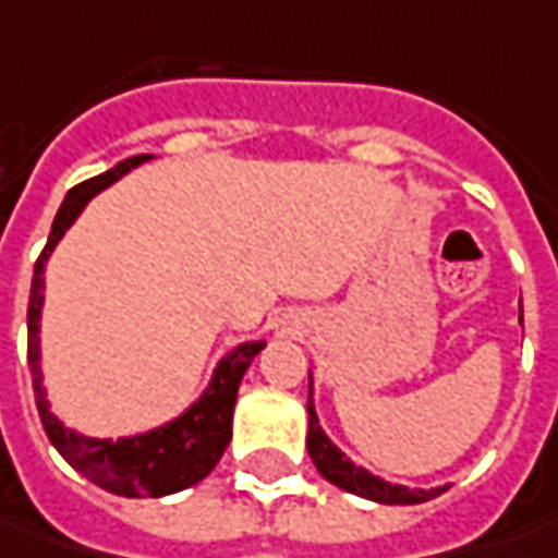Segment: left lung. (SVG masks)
Returning a JSON list of instances; mask_svg holds the SVG:
<instances>
[{
    "label": "left lung",
    "instance_id": "8db88e82",
    "mask_svg": "<svg viewBox=\"0 0 558 558\" xmlns=\"http://www.w3.org/2000/svg\"><path fill=\"white\" fill-rule=\"evenodd\" d=\"M305 448H308V457L315 460L317 472L333 482L337 488L352 490L357 497H367V500H376V504H398V507H411V504H423V500H433L438 494H445V488H433V490H411L404 485H389L383 478H376L367 470L355 466L349 457H342L337 445L320 433L317 426L315 408H312V398H308V435H305Z\"/></svg>",
    "mask_w": 558,
    "mask_h": 558
}]
</instances>
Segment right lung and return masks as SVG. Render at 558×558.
<instances>
[{
  "instance_id": "1",
  "label": "right lung",
  "mask_w": 558,
  "mask_h": 558,
  "mask_svg": "<svg viewBox=\"0 0 558 558\" xmlns=\"http://www.w3.org/2000/svg\"><path fill=\"white\" fill-rule=\"evenodd\" d=\"M147 157L150 154L129 157V160L107 169L101 175L70 187L61 209H58V216L51 221L49 243L39 253L36 268H33V287H29L27 305V364L29 376H33V395H36L43 429H46L51 445L58 448V453L68 460L73 470L83 472L88 482H95L98 488L110 490V494H123V497H163V494H175V490L197 485L201 478H206L209 472L216 470V463H219L228 441H231V416H234L238 386H241L250 361L265 349V342L238 345L216 367V376H213L209 389L203 392V398L191 411L147 435L120 438V441L83 438V435L64 429L49 413L46 392H43V374H39V312H43V271H46V259L54 250V243L61 241V234L73 225V219L83 213V206L98 191H105L107 184H113L120 175H125L132 166L145 163Z\"/></svg>"
}]
</instances>
